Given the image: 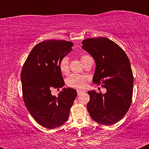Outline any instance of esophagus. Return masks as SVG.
<instances>
[{
	"instance_id": "obj_1",
	"label": "esophagus",
	"mask_w": 149,
	"mask_h": 149,
	"mask_svg": "<svg viewBox=\"0 0 149 149\" xmlns=\"http://www.w3.org/2000/svg\"><path fill=\"white\" fill-rule=\"evenodd\" d=\"M84 92H85V91H84V90H77V93H78V95H80L81 94L84 93Z\"/></svg>"
}]
</instances>
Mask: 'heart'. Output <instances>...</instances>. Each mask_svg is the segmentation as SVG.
I'll list each match as a JSON object with an SVG mask.
<instances>
[{
  "label": "heart",
  "instance_id": "obj_1",
  "mask_svg": "<svg viewBox=\"0 0 149 149\" xmlns=\"http://www.w3.org/2000/svg\"><path fill=\"white\" fill-rule=\"evenodd\" d=\"M90 56L88 54H83L80 57V61L81 62H85ZM59 69L61 73L66 75L69 73V58L67 57H63L60 59L59 62ZM88 76H83V75L79 74H71L66 78V85L71 88H76V89H83L85 88L86 85L87 81H88Z\"/></svg>",
  "mask_w": 149,
  "mask_h": 149
}]
</instances>
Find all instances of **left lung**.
Returning a JSON list of instances; mask_svg holds the SVG:
<instances>
[{
  "label": "left lung",
  "instance_id": "1",
  "mask_svg": "<svg viewBox=\"0 0 149 149\" xmlns=\"http://www.w3.org/2000/svg\"><path fill=\"white\" fill-rule=\"evenodd\" d=\"M83 49L94 58L96 69L92 82L107 89L105 94L89 91L87 109L98 123L112 125L127 113L132 97L133 77L127 54L118 45L104 37L87 38Z\"/></svg>",
  "mask_w": 149,
  "mask_h": 149
}]
</instances>
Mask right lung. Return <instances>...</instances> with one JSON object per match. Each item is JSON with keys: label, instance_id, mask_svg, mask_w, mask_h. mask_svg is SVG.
<instances>
[{"label": "right lung", "instance_id": "1", "mask_svg": "<svg viewBox=\"0 0 149 149\" xmlns=\"http://www.w3.org/2000/svg\"><path fill=\"white\" fill-rule=\"evenodd\" d=\"M73 45L64 40L42 41L32 49L22 67V95L26 107L38 123L47 129L59 127L67 120L77 96L73 88H64L58 97L51 94L52 89L64 85L59 62L72 50Z\"/></svg>", "mask_w": 149, "mask_h": 149}]
</instances>
